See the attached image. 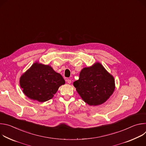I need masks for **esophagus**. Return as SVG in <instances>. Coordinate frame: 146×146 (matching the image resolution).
I'll return each mask as SVG.
<instances>
[{
    "label": "esophagus",
    "instance_id": "obj_1",
    "mask_svg": "<svg viewBox=\"0 0 146 146\" xmlns=\"http://www.w3.org/2000/svg\"><path fill=\"white\" fill-rule=\"evenodd\" d=\"M66 81H67L68 83H69V84H70L71 82H72L71 80H70V79H67V80H66Z\"/></svg>",
    "mask_w": 146,
    "mask_h": 146
}]
</instances>
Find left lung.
<instances>
[{
    "instance_id": "8db88e82",
    "label": "left lung",
    "mask_w": 146,
    "mask_h": 146,
    "mask_svg": "<svg viewBox=\"0 0 146 146\" xmlns=\"http://www.w3.org/2000/svg\"><path fill=\"white\" fill-rule=\"evenodd\" d=\"M73 85L82 99L91 106L105 102L115 88L114 77L99 63L83 69Z\"/></svg>"
}]
</instances>
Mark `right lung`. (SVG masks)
<instances>
[{"label": "right lung", "instance_id": "1", "mask_svg": "<svg viewBox=\"0 0 146 146\" xmlns=\"http://www.w3.org/2000/svg\"><path fill=\"white\" fill-rule=\"evenodd\" d=\"M19 82L28 98L44 102L51 99L65 81L49 65L35 63L21 77Z\"/></svg>", "mask_w": 146, "mask_h": 146}]
</instances>
